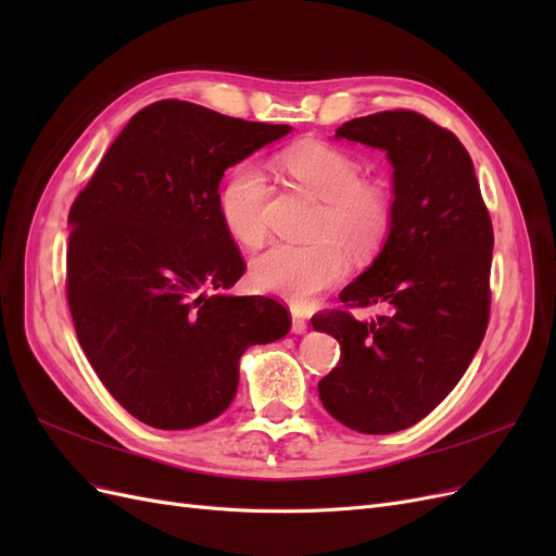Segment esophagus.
I'll return each instance as SVG.
<instances>
[{
    "label": "esophagus",
    "instance_id": "1",
    "mask_svg": "<svg viewBox=\"0 0 556 556\" xmlns=\"http://www.w3.org/2000/svg\"><path fill=\"white\" fill-rule=\"evenodd\" d=\"M308 329V323L299 313H292V331L294 333H304Z\"/></svg>",
    "mask_w": 556,
    "mask_h": 556
}]
</instances>
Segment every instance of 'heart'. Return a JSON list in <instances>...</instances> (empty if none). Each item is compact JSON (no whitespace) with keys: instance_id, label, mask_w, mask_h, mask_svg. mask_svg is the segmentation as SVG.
<instances>
[{"instance_id":"b5f03b06","label":"heart","mask_w":556,"mask_h":556,"mask_svg":"<svg viewBox=\"0 0 556 556\" xmlns=\"http://www.w3.org/2000/svg\"><path fill=\"white\" fill-rule=\"evenodd\" d=\"M280 166L301 190L323 201L315 243H276L250 264L252 288L292 306H306L348 274L346 245L355 257H368L384 243L392 227V201L376 182L362 180V166L327 143H299L280 155ZM271 185L257 164L233 166L217 194L225 229L243 245L266 237V204Z\"/></svg>"}]
</instances>
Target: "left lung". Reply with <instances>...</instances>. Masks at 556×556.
Segmentation results:
<instances>
[{"mask_svg":"<svg viewBox=\"0 0 556 556\" xmlns=\"http://www.w3.org/2000/svg\"><path fill=\"white\" fill-rule=\"evenodd\" d=\"M336 139L380 148L392 164V227L374 264L341 292L345 306L387 304L371 323L348 311L313 317L341 343L319 401L359 433L427 417L462 380L490 323L494 231L473 162L452 131L415 111L355 117Z\"/></svg>","mask_w":556,"mask_h":556,"instance_id":"1","label":"left lung"}]
</instances>
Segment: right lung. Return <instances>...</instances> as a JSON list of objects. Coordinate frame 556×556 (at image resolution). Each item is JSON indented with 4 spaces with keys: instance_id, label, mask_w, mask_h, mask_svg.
<instances>
[{
    "instance_id": "1",
    "label": "right lung",
    "mask_w": 556,
    "mask_h": 556,
    "mask_svg": "<svg viewBox=\"0 0 556 556\" xmlns=\"http://www.w3.org/2000/svg\"><path fill=\"white\" fill-rule=\"evenodd\" d=\"M290 131L164 99L131 117L74 201L66 299L78 343L148 427L223 415L243 352L292 327L274 299L225 294L245 264L217 208L225 169Z\"/></svg>"
}]
</instances>
